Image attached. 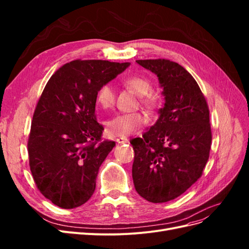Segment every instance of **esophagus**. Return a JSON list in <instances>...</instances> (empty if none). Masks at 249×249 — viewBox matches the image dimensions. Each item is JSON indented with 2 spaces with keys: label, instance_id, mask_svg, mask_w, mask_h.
Here are the masks:
<instances>
[{
  "label": "esophagus",
  "instance_id": "esophagus-1",
  "mask_svg": "<svg viewBox=\"0 0 249 249\" xmlns=\"http://www.w3.org/2000/svg\"><path fill=\"white\" fill-rule=\"evenodd\" d=\"M116 142L118 143V144H123V143H127V142H129V139L125 138V137L117 138V139H116Z\"/></svg>",
  "mask_w": 249,
  "mask_h": 249
}]
</instances>
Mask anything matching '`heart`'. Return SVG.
Wrapping results in <instances>:
<instances>
[{
    "instance_id": "heart-1",
    "label": "heart",
    "mask_w": 249,
    "mask_h": 249,
    "mask_svg": "<svg viewBox=\"0 0 249 249\" xmlns=\"http://www.w3.org/2000/svg\"><path fill=\"white\" fill-rule=\"evenodd\" d=\"M124 85L134 93L141 96V104L148 109L157 107L158 100L153 94H148L152 90V83L144 77H130L124 80ZM96 103L103 109L114 106L115 90L111 84L103 85L96 93ZM145 119L140 113H123L108 119L106 131L112 137H125L136 132L144 124Z\"/></svg>"
}]
</instances>
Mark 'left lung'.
Returning a JSON list of instances; mask_svg holds the SVG:
<instances>
[{
  "label": "left lung",
  "instance_id": "8db88e82",
  "mask_svg": "<svg viewBox=\"0 0 249 249\" xmlns=\"http://www.w3.org/2000/svg\"><path fill=\"white\" fill-rule=\"evenodd\" d=\"M155 73L163 89L159 118L142 138L131 142L135 189L150 202H166L183 194L201 177L212 141L209 108L191 74L166 59L137 60Z\"/></svg>",
  "mask_w": 249,
  "mask_h": 249
}]
</instances>
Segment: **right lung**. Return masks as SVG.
Returning <instances> with one entry per match:
<instances>
[{
	"mask_svg": "<svg viewBox=\"0 0 249 249\" xmlns=\"http://www.w3.org/2000/svg\"><path fill=\"white\" fill-rule=\"evenodd\" d=\"M131 63L74 60L49 80L33 115L28 153L33 178L44 197L62 209L92 196L95 178L114 141L100 142L96 122L99 89Z\"/></svg>",
	"mask_w": 249,
	"mask_h": 249,
	"instance_id": "obj_1",
	"label": "right lung"
}]
</instances>
